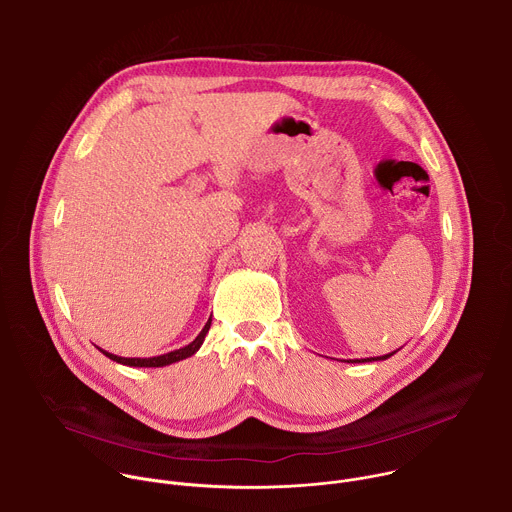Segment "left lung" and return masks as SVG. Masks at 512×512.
Masks as SVG:
<instances>
[{"instance_id":"1","label":"left lung","mask_w":512,"mask_h":512,"mask_svg":"<svg viewBox=\"0 0 512 512\" xmlns=\"http://www.w3.org/2000/svg\"><path fill=\"white\" fill-rule=\"evenodd\" d=\"M395 352H397V350H395ZM395 352H389V354H385V356H377V358H360V360H362V362H367V360H369V362H371V360H385V358H389V356H393V354H395ZM360 360H358V358H356V360H352V362H360Z\"/></svg>"}]
</instances>
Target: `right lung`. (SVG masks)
Here are the masks:
<instances>
[{
	"label": "right lung",
	"instance_id": "obj_1",
	"mask_svg": "<svg viewBox=\"0 0 512 512\" xmlns=\"http://www.w3.org/2000/svg\"><path fill=\"white\" fill-rule=\"evenodd\" d=\"M210 324H212V318H208V322L204 324L202 332H200L190 344H186V346H182V348H178V350L160 354V356H150V358H125V356L111 354V352H107V350H103V348H99V350H101L105 356H109L111 360H115V362H119V364H127V367H145V369H150V367H168V364L178 362V360H184V358H188V356H192V354L198 352V348H200L202 342H204V336H206L208 330H210Z\"/></svg>",
	"mask_w": 512,
	"mask_h": 512
}]
</instances>
